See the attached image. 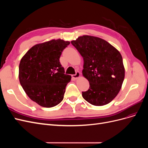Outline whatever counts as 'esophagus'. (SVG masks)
<instances>
[{
    "instance_id": "1",
    "label": "esophagus",
    "mask_w": 148,
    "mask_h": 148,
    "mask_svg": "<svg viewBox=\"0 0 148 148\" xmlns=\"http://www.w3.org/2000/svg\"><path fill=\"white\" fill-rule=\"evenodd\" d=\"M79 76H80V73L79 72V71H77L75 75H71V77H72V78L73 79H77L79 77Z\"/></svg>"
}]
</instances>
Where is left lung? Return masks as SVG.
I'll return each mask as SVG.
<instances>
[{
  "mask_svg": "<svg viewBox=\"0 0 148 148\" xmlns=\"http://www.w3.org/2000/svg\"><path fill=\"white\" fill-rule=\"evenodd\" d=\"M71 43L83 58L82 72L89 83L83 97L94 106L109 104L118 95L125 77L120 53L105 40L91 36H83Z\"/></svg>",
  "mask_w": 148,
  "mask_h": 148,
  "instance_id": "8db88e82",
  "label": "left lung"
}]
</instances>
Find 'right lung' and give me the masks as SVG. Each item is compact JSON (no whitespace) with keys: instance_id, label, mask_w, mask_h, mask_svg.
<instances>
[{"instance_id":"right-lung-1","label":"right lung","mask_w":148,"mask_h":148,"mask_svg":"<svg viewBox=\"0 0 148 148\" xmlns=\"http://www.w3.org/2000/svg\"><path fill=\"white\" fill-rule=\"evenodd\" d=\"M69 41L57 39L36 44L26 53L19 65V79L30 99L42 107H52L64 99L71 76L60 62Z\"/></svg>"}]
</instances>
